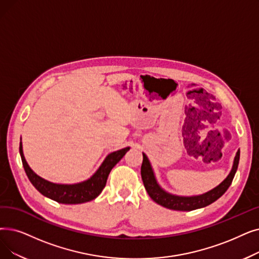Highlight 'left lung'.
<instances>
[{"mask_svg": "<svg viewBox=\"0 0 259 259\" xmlns=\"http://www.w3.org/2000/svg\"><path fill=\"white\" fill-rule=\"evenodd\" d=\"M239 157H240V151L238 150L237 154L235 156L232 171L230 172L228 178L216 188H213L210 190V192L201 196L179 197V196H174L166 193L165 190H163L159 186V184L156 183L152 168L145 153H143L141 176H142L144 186L146 190H147L148 195L154 202H156L157 204H160L166 208L175 209V210H194V209L201 208L211 204L212 202H215L217 199H219L224 193L227 192L228 188L232 184L236 170H237L238 168Z\"/></svg>", "mask_w": 259, "mask_h": 259, "instance_id": "left-lung-1", "label": "left lung"}]
</instances>
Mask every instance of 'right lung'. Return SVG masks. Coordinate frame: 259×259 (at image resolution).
I'll use <instances>...</instances> for the list:
<instances>
[{"label": "right lung", "mask_w": 259, "mask_h": 259, "mask_svg": "<svg viewBox=\"0 0 259 259\" xmlns=\"http://www.w3.org/2000/svg\"><path fill=\"white\" fill-rule=\"evenodd\" d=\"M129 149L130 148L127 147L110 153L94 176L91 179L87 180V181L73 185H62L51 183L33 172L24 159L23 151H22V144L20 143L22 164H23L24 170L31 184L43 196L63 204H79L95 199L105 188L108 176L112 168L122 159V156L126 154Z\"/></svg>", "instance_id": "1"}]
</instances>
